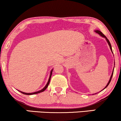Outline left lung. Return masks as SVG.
Returning <instances> with one entry per match:
<instances>
[{"mask_svg": "<svg viewBox=\"0 0 121 121\" xmlns=\"http://www.w3.org/2000/svg\"><path fill=\"white\" fill-rule=\"evenodd\" d=\"M95 32H97V33H98L99 35H100V36H102L103 37H104L105 39H106V40H107V42H108V45H109V47H110V48H111V51H112V52H113V51H112V46H111V43H110V42H109V41L108 40V39H107V38L106 37V36H105L103 34V33L102 32H101L100 31H99V30H95ZM113 71H114V69H113V73H112V75H111V78H110V79H109V82H108V84H107V85H106V86L105 87V88H106L108 86V85H109V84L110 83V82H111V79H112V76H113ZM104 88V89H105Z\"/></svg>", "mask_w": 121, "mask_h": 121, "instance_id": "1", "label": "left lung"}]
</instances>
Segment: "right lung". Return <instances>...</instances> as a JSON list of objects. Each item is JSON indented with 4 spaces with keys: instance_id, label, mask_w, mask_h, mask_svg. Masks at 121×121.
<instances>
[{
    "instance_id": "obj_1",
    "label": "right lung",
    "mask_w": 121,
    "mask_h": 121,
    "mask_svg": "<svg viewBox=\"0 0 121 121\" xmlns=\"http://www.w3.org/2000/svg\"><path fill=\"white\" fill-rule=\"evenodd\" d=\"M52 70H51V73H50V76L49 79H48V82H47V84L46 85V86H45V87H44V88H43L42 90H41V91H36V92L32 93H24V92H22V91H20V92L22 93V94H26V95H32V94H38V93H39L43 92V91H45V90L46 89V88H47V87H48V84H49L50 82V79H51V75H52Z\"/></svg>"
}]
</instances>
